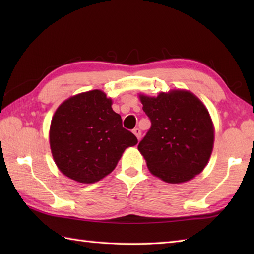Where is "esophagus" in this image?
Here are the masks:
<instances>
[{
  "mask_svg": "<svg viewBox=\"0 0 254 254\" xmlns=\"http://www.w3.org/2000/svg\"><path fill=\"white\" fill-rule=\"evenodd\" d=\"M133 133L135 134V136L137 137V139L139 141V138H141V135H142V132H141V130H139L138 127H135V128H134V130H133Z\"/></svg>",
  "mask_w": 254,
  "mask_h": 254,
  "instance_id": "1",
  "label": "esophagus"
}]
</instances>
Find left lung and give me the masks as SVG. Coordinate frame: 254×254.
Returning <instances> with one entry per match:
<instances>
[{"label":"left lung","mask_w":254,"mask_h":254,"mask_svg":"<svg viewBox=\"0 0 254 254\" xmlns=\"http://www.w3.org/2000/svg\"><path fill=\"white\" fill-rule=\"evenodd\" d=\"M139 98L152 123L137 146L149 171L169 183L191 180L212 154L214 128L207 109L186 90Z\"/></svg>","instance_id":"left-lung-1"}]
</instances>
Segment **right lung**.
Masks as SVG:
<instances>
[{
    "mask_svg": "<svg viewBox=\"0 0 254 254\" xmlns=\"http://www.w3.org/2000/svg\"><path fill=\"white\" fill-rule=\"evenodd\" d=\"M105 93L95 89L72 97L58 108L50 127L53 159L62 174L94 183L116 168L137 138L122 127L121 116Z\"/></svg>",
    "mask_w": 254,
    "mask_h": 254,
    "instance_id": "obj_1",
    "label": "right lung"
}]
</instances>
